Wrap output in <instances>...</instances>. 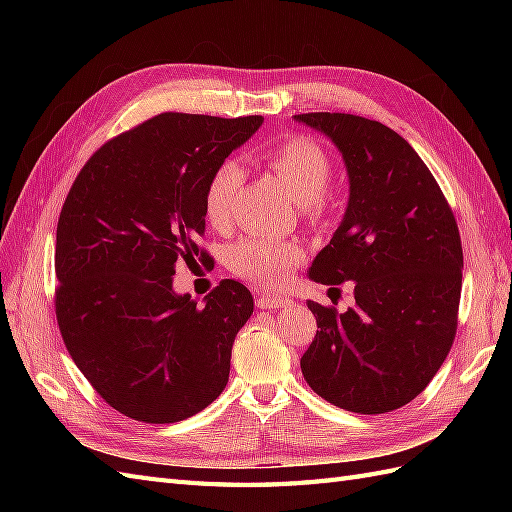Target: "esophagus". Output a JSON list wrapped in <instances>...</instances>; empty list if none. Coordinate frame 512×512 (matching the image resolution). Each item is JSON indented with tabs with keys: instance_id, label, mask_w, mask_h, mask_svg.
Returning a JSON list of instances; mask_svg holds the SVG:
<instances>
[{
	"instance_id": "1",
	"label": "esophagus",
	"mask_w": 512,
	"mask_h": 512,
	"mask_svg": "<svg viewBox=\"0 0 512 512\" xmlns=\"http://www.w3.org/2000/svg\"><path fill=\"white\" fill-rule=\"evenodd\" d=\"M290 303L292 301L282 297V294H271V292H262V294H258V299H256V305L260 309H277V307H286Z\"/></svg>"
}]
</instances>
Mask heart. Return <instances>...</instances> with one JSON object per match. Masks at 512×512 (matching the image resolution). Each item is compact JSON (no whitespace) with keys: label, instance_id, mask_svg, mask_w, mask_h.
I'll list each match as a JSON object with an SVG mask.
<instances>
[{"label":"heart","instance_id":"obj_1","mask_svg":"<svg viewBox=\"0 0 512 512\" xmlns=\"http://www.w3.org/2000/svg\"><path fill=\"white\" fill-rule=\"evenodd\" d=\"M267 164L307 215L322 213V196L329 190L333 164L329 153L309 138H288L267 151ZM243 183V168L226 160L213 170L205 190V218L211 226L230 222L232 198ZM303 260L297 241H271L260 237L241 239L230 247L228 265L243 280L258 286H280Z\"/></svg>","mask_w":512,"mask_h":512}]
</instances>
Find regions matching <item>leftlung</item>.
<instances>
[{"instance_id":"1","label":"left lung","mask_w":512,"mask_h":512,"mask_svg":"<svg viewBox=\"0 0 512 512\" xmlns=\"http://www.w3.org/2000/svg\"><path fill=\"white\" fill-rule=\"evenodd\" d=\"M294 121L342 153L348 205L307 275L354 282L337 314L307 301L318 329L301 356L305 382L333 406L382 414L406 406L453 346L463 252L455 215L418 153L380 121L305 113Z\"/></svg>"}]
</instances>
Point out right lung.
Masks as SVG:
<instances>
[{"instance_id":"obj_1","label":"right lung","mask_w":512,"mask_h":512,"mask_svg":"<svg viewBox=\"0 0 512 512\" xmlns=\"http://www.w3.org/2000/svg\"><path fill=\"white\" fill-rule=\"evenodd\" d=\"M262 121L162 113L98 149L61 209V337L106 404L134 421L179 423L226 389L252 292L224 280L198 305L173 275L181 260H205L207 183Z\"/></svg>"}]
</instances>
